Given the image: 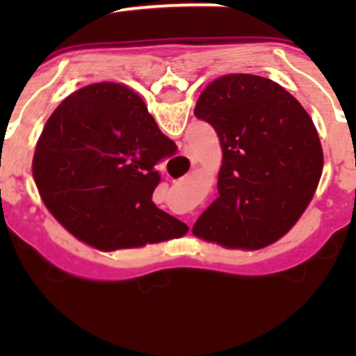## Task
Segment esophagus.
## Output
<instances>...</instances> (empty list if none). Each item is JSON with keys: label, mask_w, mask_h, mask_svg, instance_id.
I'll use <instances>...</instances> for the list:
<instances>
[{"label": "esophagus", "mask_w": 356, "mask_h": 356, "mask_svg": "<svg viewBox=\"0 0 356 356\" xmlns=\"http://www.w3.org/2000/svg\"><path fill=\"white\" fill-rule=\"evenodd\" d=\"M191 159H193V163H196V159H194V155H193V156H191Z\"/></svg>", "instance_id": "1"}]
</instances>
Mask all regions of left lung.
<instances>
[{
	"label": "left lung",
	"mask_w": 356,
	"mask_h": 356,
	"mask_svg": "<svg viewBox=\"0 0 356 356\" xmlns=\"http://www.w3.org/2000/svg\"><path fill=\"white\" fill-rule=\"evenodd\" d=\"M222 149L219 197L201 213L196 237L254 251L298 222L323 175L312 118L291 92L257 74H225L207 85L194 108Z\"/></svg>",
	"instance_id": "8db88e82"
}]
</instances>
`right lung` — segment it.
<instances>
[{
    "mask_svg": "<svg viewBox=\"0 0 356 356\" xmlns=\"http://www.w3.org/2000/svg\"><path fill=\"white\" fill-rule=\"evenodd\" d=\"M175 151L139 94L99 81L69 94L49 115L31 175L46 209L78 241L130 250L187 234L151 200L156 162Z\"/></svg>",
    "mask_w": 356,
    "mask_h": 356,
    "instance_id": "add662e5",
    "label": "right lung"
}]
</instances>
